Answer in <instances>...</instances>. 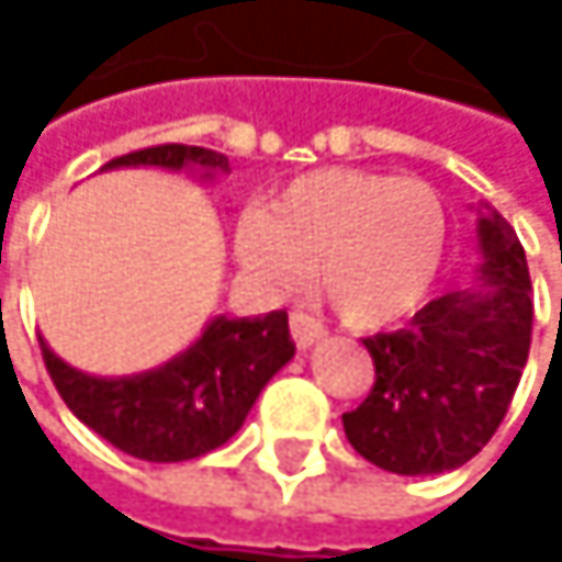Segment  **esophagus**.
Instances as JSON below:
<instances>
[{
	"label": "esophagus",
	"instance_id": "esophagus-1",
	"mask_svg": "<svg viewBox=\"0 0 562 562\" xmlns=\"http://www.w3.org/2000/svg\"><path fill=\"white\" fill-rule=\"evenodd\" d=\"M290 330H293V340H296L300 350H306V347H313L316 340L327 337V327H323V323H319L316 316L303 313V310H296V313L290 316Z\"/></svg>",
	"mask_w": 562,
	"mask_h": 562
}]
</instances>
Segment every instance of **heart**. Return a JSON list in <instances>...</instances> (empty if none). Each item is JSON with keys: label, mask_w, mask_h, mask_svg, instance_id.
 <instances>
[{"label": "heart", "mask_w": 562, "mask_h": 562, "mask_svg": "<svg viewBox=\"0 0 562 562\" xmlns=\"http://www.w3.org/2000/svg\"><path fill=\"white\" fill-rule=\"evenodd\" d=\"M445 256V209L431 184L357 168H323L235 222V259L269 296L313 283L350 327H384L431 290Z\"/></svg>", "instance_id": "obj_1"}]
</instances>
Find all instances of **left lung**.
Listing matches in <instances>:
<instances>
[{
    "label": "left lung",
    "instance_id": "left-lung-1",
    "mask_svg": "<svg viewBox=\"0 0 562 562\" xmlns=\"http://www.w3.org/2000/svg\"><path fill=\"white\" fill-rule=\"evenodd\" d=\"M482 286L425 303L404 330L374 334V387L344 415L347 441L397 475L465 465L503 425L532 340V283L513 225L479 218Z\"/></svg>",
    "mask_w": 562,
    "mask_h": 562
}]
</instances>
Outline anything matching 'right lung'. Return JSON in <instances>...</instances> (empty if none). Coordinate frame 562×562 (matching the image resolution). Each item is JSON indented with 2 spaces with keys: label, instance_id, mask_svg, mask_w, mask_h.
Masks as SVG:
<instances>
[{
  "label": "right lung",
  "instance_id": "obj_1",
  "mask_svg": "<svg viewBox=\"0 0 562 562\" xmlns=\"http://www.w3.org/2000/svg\"><path fill=\"white\" fill-rule=\"evenodd\" d=\"M195 168L225 175L228 158L209 147L158 144L131 150L103 168ZM46 371L70 412L114 448L144 462H188L225 445L269 378L296 353L286 310L266 316H215L175 360L131 378H93L59 360L43 340Z\"/></svg>",
  "mask_w": 562,
  "mask_h": 562
}]
</instances>
